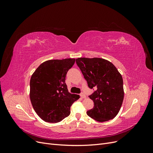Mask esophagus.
<instances>
[{
  "mask_svg": "<svg viewBox=\"0 0 153 153\" xmlns=\"http://www.w3.org/2000/svg\"><path fill=\"white\" fill-rule=\"evenodd\" d=\"M80 96H81V98H82V99H84V98H86V96H85V94H84V93H81L80 94Z\"/></svg>",
  "mask_w": 153,
  "mask_h": 153,
  "instance_id": "1",
  "label": "esophagus"
}]
</instances>
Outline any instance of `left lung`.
<instances>
[{
    "label": "left lung",
    "mask_w": 153,
    "mask_h": 153,
    "mask_svg": "<svg viewBox=\"0 0 153 153\" xmlns=\"http://www.w3.org/2000/svg\"><path fill=\"white\" fill-rule=\"evenodd\" d=\"M77 66L86 80L88 87L94 89L89 96L94 107L87 114L98 122L114 119L121 109L124 99L123 80L114 64L101 58H78Z\"/></svg>",
    "instance_id": "8db88e82"
}]
</instances>
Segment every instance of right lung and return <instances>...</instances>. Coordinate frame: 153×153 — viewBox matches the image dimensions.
<instances>
[{
  "label": "right lung",
  "mask_w": 153,
  "mask_h": 153,
  "mask_svg": "<svg viewBox=\"0 0 153 153\" xmlns=\"http://www.w3.org/2000/svg\"><path fill=\"white\" fill-rule=\"evenodd\" d=\"M75 62V59L49 60L32 74L30 101L36 114L45 122L61 121L70 114L71 106L80 98L69 93L65 83L67 72Z\"/></svg>",
  "instance_id": "add662e5"
}]
</instances>
